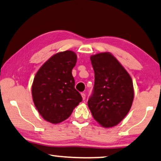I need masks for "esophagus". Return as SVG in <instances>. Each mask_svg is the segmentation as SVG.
Masks as SVG:
<instances>
[{"mask_svg":"<svg viewBox=\"0 0 161 161\" xmlns=\"http://www.w3.org/2000/svg\"><path fill=\"white\" fill-rule=\"evenodd\" d=\"M81 95H82V99H83V100H85V98H86V95H85V93H81Z\"/></svg>","mask_w":161,"mask_h":161,"instance_id":"1","label":"esophagus"}]
</instances>
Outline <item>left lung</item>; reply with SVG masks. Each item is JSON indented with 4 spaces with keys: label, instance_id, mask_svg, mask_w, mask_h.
<instances>
[{
    "label": "left lung",
    "instance_id": "obj_1",
    "mask_svg": "<svg viewBox=\"0 0 161 161\" xmlns=\"http://www.w3.org/2000/svg\"><path fill=\"white\" fill-rule=\"evenodd\" d=\"M95 73L93 93L87 105L93 117L104 127H113L127 115L134 98L130 74L110 53L92 55Z\"/></svg>",
    "mask_w": 161,
    "mask_h": 161
}]
</instances>
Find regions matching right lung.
<instances>
[{
  "instance_id": "1",
  "label": "right lung",
  "mask_w": 161,
  "mask_h": 161,
  "mask_svg": "<svg viewBox=\"0 0 161 161\" xmlns=\"http://www.w3.org/2000/svg\"><path fill=\"white\" fill-rule=\"evenodd\" d=\"M76 60V54L72 51L57 53L41 66L34 77L31 87L34 105L50 123L65 121L82 102L72 76Z\"/></svg>"
}]
</instances>
